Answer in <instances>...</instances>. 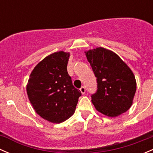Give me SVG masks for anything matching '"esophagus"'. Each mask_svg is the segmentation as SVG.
Segmentation results:
<instances>
[{
  "label": "esophagus",
  "mask_w": 153,
  "mask_h": 153,
  "mask_svg": "<svg viewBox=\"0 0 153 153\" xmlns=\"http://www.w3.org/2000/svg\"><path fill=\"white\" fill-rule=\"evenodd\" d=\"M80 91H81V93H82L83 95H84V94L85 93V92H86V89H85V87H84V86H81V89H80Z\"/></svg>",
  "instance_id": "34e87169"
}]
</instances>
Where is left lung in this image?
I'll return each instance as SVG.
<instances>
[{"instance_id":"8db88e82","label":"left lung","mask_w":153,"mask_h":153,"mask_svg":"<svg viewBox=\"0 0 153 153\" xmlns=\"http://www.w3.org/2000/svg\"><path fill=\"white\" fill-rule=\"evenodd\" d=\"M84 52L97 78L98 89L91 96L96 110L111 118L126 112L132 106L136 91L132 71L116 53L106 48Z\"/></svg>"}]
</instances>
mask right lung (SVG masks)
I'll use <instances>...</instances> for the list:
<instances>
[{
  "label": "right lung",
  "instance_id": "1",
  "mask_svg": "<svg viewBox=\"0 0 153 153\" xmlns=\"http://www.w3.org/2000/svg\"><path fill=\"white\" fill-rule=\"evenodd\" d=\"M69 52H54L40 61L27 85L29 101L37 114L49 122L60 124L74 114L81 95L67 72Z\"/></svg>",
  "mask_w": 153,
  "mask_h": 153
}]
</instances>
